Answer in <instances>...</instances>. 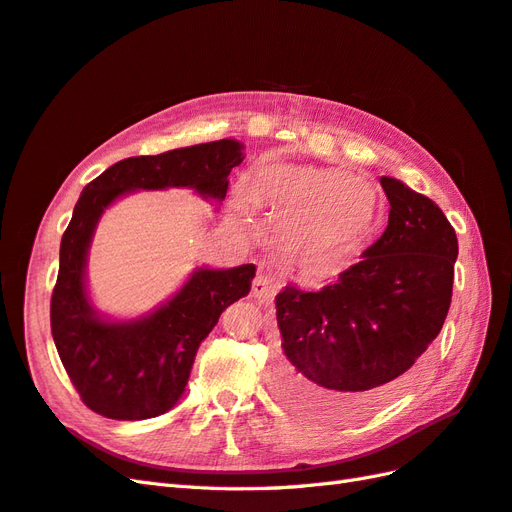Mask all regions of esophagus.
<instances>
[{"instance_id": "1", "label": "esophagus", "mask_w": 512, "mask_h": 512, "mask_svg": "<svg viewBox=\"0 0 512 512\" xmlns=\"http://www.w3.org/2000/svg\"><path fill=\"white\" fill-rule=\"evenodd\" d=\"M252 297L258 299L260 303L271 301V297H273V284H271V280L267 278V275H262V273L256 275L254 282H252Z\"/></svg>"}]
</instances>
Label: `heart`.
I'll return each instance as SVG.
<instances>
[{"label": "heart", "instance_id": "b5f03b06", "mask_svg": "<svg viewBox=\"0 0 512 512\" xmlns=\"http://www.w3.org/2000/svg\"><path fill=\"white\" fill-rule=\"evenodd\" d=\"M267 202L286 219H295V239L323 252L344 250L368 237L381 200L375 185L342 168L267 163L252 176V187L237 191L241 211Z\"/></svg>", "mask_w": 512, "mask_h": 512}]
</instances>
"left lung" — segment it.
Here are the masks:
<instances>
[{
	"label": "left lung",
	"instance_id": "8db88e82",
	"mask_svg": "<svg viewBox=\"0 0 512 512\" xmlns=\"http://www.w3.org/2000/svg\"><path fill=\"white\" fill-rule=\"evenodd\" d=\"M388 228L336 284L275 297V392L325 420H357L403 392L450 310L459 241L439 206L390 176Z\"/></svg>",
	"mask_w": 512,
	"mask_h": 512
}]
</instances>
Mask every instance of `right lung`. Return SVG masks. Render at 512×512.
<instances>
[{
    "instance_id": "add662e5",
    "label": "right lung",
    "mask_w": 512,
    "mask_h": 512,
    "mask_svg": "<svg viewBox=\"0 0 512 512\" xmlns=\"http://www.w3.org/2000/svg\"><path fill=\"white\" fill-rule=\"evenodd\" d=\"M243 161L237 140H219L114 163L81 191L62 234L51 295L55 349L84 405L112 420H146L183 396L200 342L222 312L250 293L254 265L196 269L161 308L137 321H105L88 299V247L103 211L137 189L191 187L222 202L228 174Z\"/></svg>"
}]
</instances>
